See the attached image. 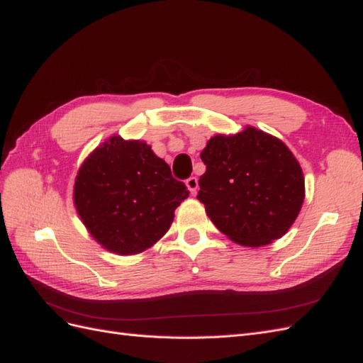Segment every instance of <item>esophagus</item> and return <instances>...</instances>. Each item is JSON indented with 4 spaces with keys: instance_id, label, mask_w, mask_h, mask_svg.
I'll list each match as a JSON object with an SVG mask.
<instances>
[{
    "instance_id": "1",
    "label": "esophagus",
    "mask_w": 363,
    "mask_h": 363,
    "mask_svg": "<svg viewBox=\"0 0 363 363\" xmlns=\"http://www.w3.org/2000/svg\"><path fill=\"white\" fill-rule=\"evenodd\" d=\"M186 186H187V189L190 190L191 195H196V191H198V179H196L195 176L189 177V179L186 181Z\"/></svg>"
}]
</instances>
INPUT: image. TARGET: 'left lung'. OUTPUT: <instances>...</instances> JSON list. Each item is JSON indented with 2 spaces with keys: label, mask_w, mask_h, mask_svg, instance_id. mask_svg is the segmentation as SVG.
I'll list each match as a JSON object with an SVG mask.
<instances>
[{
  "label": "left lung",
  "mask_w": 363,
  "mask_h": 363,
  "mask_svg": "<svg viewBox=\"0 0 363 363\" xmlns=\"http://www.w3.org/2000/svg\"><path fill=\"white\" fill-rule=\"evenodd\" d=\"M201 160L196 198L229 240L259 248L287 234L306 196L303 168L287 145L246 126L211 137Z\"/></svg>",
  "instance_id": "obj_1"
}]
</instances>
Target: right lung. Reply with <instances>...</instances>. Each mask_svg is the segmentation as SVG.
Segmentation results:
<instances>
[{
  "instance_id": "add662e5",
  "label": "right lung",
  "mask_w": 363,
  "mask_h": 363,
  "mask_svg": "<svg viewBox=\"0 0 363 363\" xmlns=\"http://www.w3.org/2000/svg\"><path fill=\"white\" fill-rule=\"evenodd\" d=\"M189 194L148 143L115 134L84 159L73 203L96 243L118 256H134L167 234Z\"/></svg>"
}]
</instances>
